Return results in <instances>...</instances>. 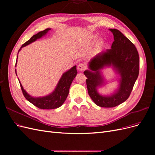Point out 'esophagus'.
<instances>
[{
	"mask_svg": "<svg viewBox=\"0 0 155 155\" xmlns=\"http://www.w3.org/2000/svg\"><path fill=\"white\" fill-rule=\"evenodd\" d=\"M86 69V66L85 64L83 63H80L79 64H78V70L79 71H84Z\"/></svg>",
	"mask_w": 155,
	"mask_h": 155,
	"instance_id": "esophagus-1",
	"label": "esophagus"
}]
</instances>
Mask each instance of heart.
Here are the masks:
<instances>
[{
  "mask_svg": "<svg viewBox=\"0 0 155 155\" xmlns=\"http://www.w3.org/2000/svg\"><path fill=\"white\" fill-rule=\"evenodd\" d=\"M97 38V35L96 34H92L90 35L89 36H88V37H87V39H85V45L88 46H92L94 42L96 41ZM105 41H104V39H100L97 41L95 48H94V52L96 54L99 53L100 51H101L102 50V49L105 47Z\"/></svg>",
  "mask_w": 155,
  "mask_h": 155,
  "instance_id": "b5f03b06",
  "label": "heart"
}]
</instances>
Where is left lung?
<instances>
[{"label":"left lung","mask_w":155,"mask_h":155,"mask_svg":"<svg viewBox=\"0 0 155 155\" xmlns=\"http://www.w3.org/2000/svg\"><path fill=\"white\" fill-rule=\"evenodd\" d=\"M114 35L111 48L96 55L88 63L84 72L87 79L88 94L97 106L114 107L128 99L138 76L140 59L137 48L129 39L116 29H109ZM112 66L120 76L119 87L111 95L104 96L97 88L104 83L101 70Z\"/></svg>","instance_id":"8db88e82"}]
</instances>
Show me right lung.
Returning a JSON list of instances; mask_svg holds the SVG:
<instances>
[{
	"instance_id": "right-lung-1",
	"label": "right lung",
	"mask_w": 155,
	"mask_h": 155,
	"mask_svg": "<svg viewBox=\"0 0 155 155\" xmlns=\"http://www.w3.org/2000/svg\"><path fill=\"white\" fill-rule=\"evenodd\" d=\"M50 30V28H47L43 31H39V33H37V34L33 35L28 41H26L25 43L22 45L21 48L18 50V53L19 52V51L21 50L22 47H25V46L31 44L33 42L35 41L37 39L41 38L42 37L45 36L47 34ZM17 58H18V56ZM17 59L16 61L15 67L17 64ZM78 72L76 70V66H74L62 75V76L60 78L57 86H56L55 88L54 89V91L51 93H50V94L43 97H33L30 96L26 92L25 89L23 88V87L22 86L21 82L19 83L23 95H24L26 99L28 101H30L31 104L41 109H54L61 106L63 104L64 101L66 100L67 97L68 95L70 85H71V83L73 81L74 79L76 76Z\"/></svg>"
}]
</instances>
